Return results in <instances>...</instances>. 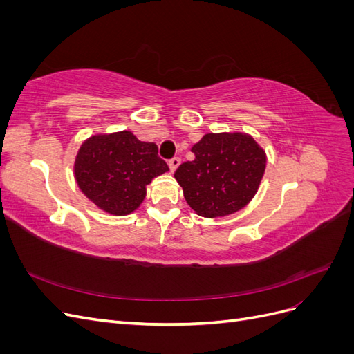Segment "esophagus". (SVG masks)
I'll use <instances>...</instances> for the list:
<instances>
[{"label":"esophagus","mask_w":354,"mask_h":354,"mask_svg":"<svg viewBox=\"0 0 354 354\" xmlns=\"http://www.w3.org/2000/svg\"><path fill=\"white\" fill-rule=\"evenodd\" d=\"M168 165H169V169H171V173H174V171L180 167V159L178 158H173L168 162Z\"/></svg>","instance_id":"34e87169"}]
</instances>
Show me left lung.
I'll return each instance as SVG.
<instances>
[{
    "instance_id": "1",
    "label": "left lung",
    "mask_w": 354,
    "mask_h": 354,
    "mask_svg": "<svg viewBox=\"0 0 354 354\" xmlns=\"http://www.w3.org/2000/svg\"><path fill=\"white\" fill-rule=\"evenodd\" d=\"M190 151L195 159L181 164L174 177L195 214L221 218L248 205L267 165L266 151L251 134L208 133Z\"/></svg>"
}]
</instances>
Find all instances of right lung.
<instances>
[{
  "label": "right lung",
  "mask_w": 354,
  "mask_h": 354,
  "mask_svg": "<svg viewBox=\"0 0 354 354\" xmlns=\"http://www.w3.org/2000/svg\"><path fill=\"white\" fill-rule=\"evenodd\" d=\"M169 168L158 146L140 142L128 130L85 138L73 160V177L82 195L111 216L133 214L146 198V187Z\"/></svg>",
  "instance_id": "add662e5"
}]
</instances>
